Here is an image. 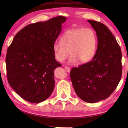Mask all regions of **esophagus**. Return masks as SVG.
<instances>
[{"mask_svg":"<svg viewBox=\"0 0 128 128\" xmlns=\"http://www.w3.org/2000/svg\"><path fill=\"white\" fill-rule=\"evenodd\" d=\"M65 69H66V70L67 72H70V68L68 66H65Z\"/></svg>","mask_w":128,"mask_h":128,"instance_id":"obj_1","label":"esophagus"}]
</instances>
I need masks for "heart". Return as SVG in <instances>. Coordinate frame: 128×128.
Wrapping results in <instances>:
<instances>
[{"mask_svg": "<svg viewBox=\"0 0 128 128\" xmlns=\"http://www.w3.org/2000/svg\"><path fill=\"white\" fill-rule=\"evenodd\" d=\"M97 44L96 35L92 29L79 28L66 32L61 40H56L53 51L56 60L59 62H63L70 53V63L78 61L86 63L94 58Z\"/></svg>", "mask_w": 128, "mask_h": 128, "instance_id": "obj_1", "label": "heart"}]
</instances>
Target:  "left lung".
<instances>
[{
	"instance_id": "obj_1",
	"label": "left lung",
	"mask_w": 128,
	"mask_h": 128,
	"mask_svg": "<svg viewBox=\"0 0 128 128\" xmlns=\"http://www.w3.org/2000/svg\"><path fill=\"white\" fill-rule=\"evenodd\" d=\"M96 31V53L91 61L70 71L73 88L88 103L105 100L115 90L122 75V52L112 32L104 24L88 20Z\"/></svg>"
}]
</instances>
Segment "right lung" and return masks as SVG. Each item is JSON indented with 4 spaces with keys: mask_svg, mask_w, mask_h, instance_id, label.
<instances>
[{
    "mask_svg": "<svg viewBox=\"0 0 128 128\" xmlns=\"http://www.w3.org/2000/svg\"><path fill=\"white\" fill-rule=\"evenodd\" d=\"M66 18L59 16L30 24L18 32L8 48L6 68L10 86L23 99L40 103L52 93L56 62L53 44Z\"/></svg>",
    "mask_w": 128,
    "mask_h": 128,
    "instance_id": "right-lung-1",
    "label": "right lung"
}]
</instances>
